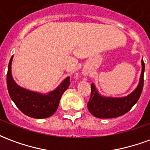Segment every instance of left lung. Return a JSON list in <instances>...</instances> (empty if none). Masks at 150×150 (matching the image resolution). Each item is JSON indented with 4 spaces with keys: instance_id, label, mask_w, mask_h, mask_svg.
I'll return each instance as SVG.
<instances>
[{
    "instance_id": "obj_1",
    "label": "left lung",
    "mask_w": 150,
    "mask_h": 150,
    "mask_svg": "<svg viewBox=\"0 0 150 150\" xmlns=\"http://www.w3.org/2000/svg\"><path fill=\"white\" fill-rule=\"evenodd\" d=\"M142 74L138 86L132 93L127 96L120 98L105 97L98 92L94 83L91 85V98L88 103L89 112L98 118H114L120 116L129 112L137 102L142 95L144 85L145 63L142 60Z\"/></svg>"
}]
</instances>
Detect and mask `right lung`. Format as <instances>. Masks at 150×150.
Listing matches in <instances>:
<instances>
[{
    "instance_id": "add662e5",
    "label": "right lung",
    "mask_w": 150,
    "mask_h": 150,
    "mask_svg": "<svg viewBox=\"0 0 150 150\" xmlns=\"http://www.w3.org/2000/svg\"><path fill=\"white\" fill-rule=\"evenodd\" d=\"M13 56L8 62L7 88L12 100L21 112L36 119H43L52 116L59 107L63 92L70 85V77L66 78L58 88L48 94L30 91L18 85L13 79L11 65Z\"/></svg>"
}]
</instances>
